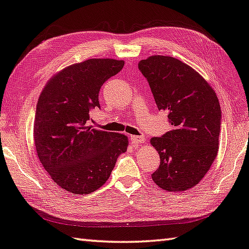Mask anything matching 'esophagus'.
<instances>
[{"label": "esophagus", "instance_id": "1", "mask_svg": "<svg viewBox=\"0 0 249 249\" xmlns=\"http://www.w3.org/2000/svg\"><path fill=\"white\" fill-rule=\"evenodd\" d=\"M144 140H146V138H144L143 136H130V142H132V143L136 144V146H138V144L142 143Z\"/></svg>", "mask_w": 249, "mask_h": 249}]
</instances>
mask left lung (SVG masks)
Returning <instances> with one entry per match:
<instances>
[{
  "mask_svg": "<svg viewBox=\"0 0 249 249\" xmlns=\"http://www.w3.org/2000/svg\"><path fill=\"white\" fill-rule=\"evenodd\" d=\"M138 69L158 109L168 113L172 127L162 137L150 139L160 156L151 178L164 191H187L200 182L218 156V97L199 73L178 58L152 55L140 61Z\"/></svg>",
  "mask_w": 249,
  "mask_h": 249,
  "instance_id": "8db88e82",
  "label": "left lung"
}]
</instances>
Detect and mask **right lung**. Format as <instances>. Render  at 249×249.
Instances as JSON below:
<instances>
[{
    "instance_id": "1",
    "label": "right lung",
    "mask_w": 249,
    "mask_h": 249,
    "mask_svg": "<svg viewBox=\"0 0 249 249\" xmlns=\"http://www.w3.org/2000/svg\"><path fill=\"white\" fill-rule=\"evenodd\" d=\"M124 61L90 58L58 71L40 93L34 124L38 158L54 183L76 195L90 194L110 178L127 150L123 134L87 126L89 111L100 107L101 86L123 69Z\"/></svg>"
}]
</instances>
